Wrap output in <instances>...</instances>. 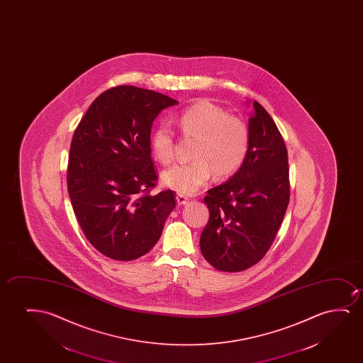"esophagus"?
Returning a JSON list of instances; mask_svg holds the SVG:
<instances>
[{
    "label": "esophagus",
    "instance_id": "1",
    "mask_svg": "<svg viewBox=\"0 0 363 363\" xmlns=\"http://www.w3.org/2000/svg\"><path fill=\"white\" fill-rule=\"evenodd\" d=\"M176 201H177V203H179V206H182V204L187 203L189 199H187V197H184V194H177V196H176Z\"/></svg>",
    "mask_w": 363,
    "mask_h": 363
}]
</instances>
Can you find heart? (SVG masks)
Returning a JSON list of instances; mask_svg holds the SVG:
<instances>
[{
  "mask_svg": "<svg viewBox=\"0 0 363 363\" xmlns=\"http://www.w3.org/2000/svg\"><path fill=\"white\" fill-rule=\"evenodd\" d=\"M177 125L186 138L197 139L194 161L176 164L161 174L162 184L179 194L191 196L208 182L212 172L228 177L243 166L249 152L250 134L243 120L208 100H201L182 110ZM151 152L161 164L174 159V134L167 124L155 128L150 138Z\"/></svg>",
  "mask_w": 363,
  "mask_h": 363,
  "instance_id": "heart-1",
  "label": "heart"
}]
</instances>
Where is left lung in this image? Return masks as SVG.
<instances>
[{
    "label": "left lung",
    "mask_w": 363,
    "mask_h": 363,
    "mask_svg": "<svg viewBox=\"0 0 363 363\" xmlns=\"http://www.w3.org/2000/svg\"><path fill=\"white\" fill-rule=\"evenodd\" d=\"M247 160L233 177L208 189V223L199 245L204 259L222 272H242L272 247L290 199L288 150L268 111L254 101Z\"/></svg>",
    "instance_id": "8db88e82"
}]
</instances>
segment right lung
<instances>
[{"mask_svg": "<svg viewBox=\"0 0 363 363\" xmlns=\"http://www.w3.org/2000/svg\"><path fill=\"white\" fill-rule=\"evenodd\" d=\"M179 103L154 90L119 85L91 103L70 145L67 184L80 228L100 253L134 260L157 243L174 208L171 189L150 194L157 174L151 126Z\"/></svg>", "mask_w": 363, "mask_h": 363, "instance_id": "add662e5", "label": "right lung"}]
</instances>
